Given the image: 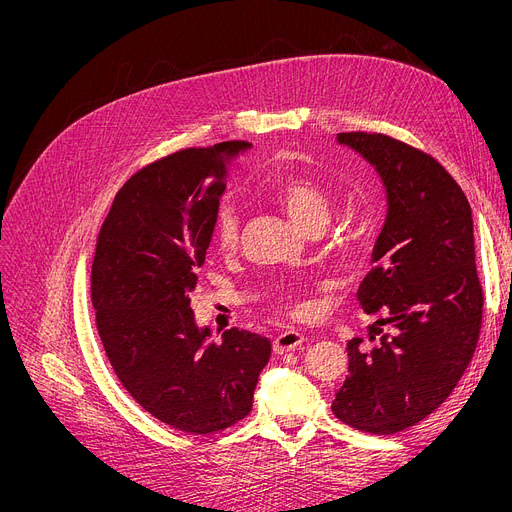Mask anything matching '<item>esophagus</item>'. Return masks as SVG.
I'll list each match as a JSON object with an SVG mask.
<instances>
[{"label":"esophagus","mask_w":512,"mask_h":512,"mask_svg":"<svg viewBox=\"0 0 512 512\" xmlns=\"http://www.w3.org/2000/svg\"><path fill=\"white\" fill-rule=\"evenodd\" d=\"M304 343V335L298 333V331H286L282 335H277L273 339V351L280 355V353H286V351H294L296 347H300Z\"/></svg>","instance_id":"obj_1"}]
</instances>
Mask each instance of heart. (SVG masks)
Instances as JSON below:
<instances>
[{
  "mask_svg": "<svg viewBox=\"0 0 512 512\" xmlns=\"http://www.w3.org/2000/svg\"><path fill=\"white\" fill-rule=\"evenodd\" d=\"M277 202L288 212V216L304 230L327 226L331 218V198L310 177L294 175L280 183L277 188ZM241 239V218L235 206L222 204L212 218V243L218 251L230 253L239 247ZM304 312V306H298Z\"/></svg>",
  "mask_w": 512,
  "mask_h": 512,
  "instance_id": "1",
  "label": "heart"
}]
</instances>
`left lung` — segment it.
<instances>
[{
    "mask_svg": "<svg viewBox=\"0 0 512 512\" xmlns=\"http://www.w3.org/2000/svg\"><path fill=\"white\" fill-rule=\"evenodd\" d=\"M337 141L374 165L388 214L357 300L378 320L369 341L347 345L349 376L333 400L345 425L394 435L437 410L468 369L484 294L472 208L431 155L386 134L341 132Z\"/></svg>",
    "mask_w": 512,
    "mask_h": 512,
    "instance_id": "obj_1",
    "label": "left lung"
}]
</instances>
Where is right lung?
<instances>
[{
	"label": "right lung",
	"instance_id": "obj_1",
	"mask_svg": "<svg viewBox=\"0 0 512 512\" xmlns=\"http://www.w3.org/2000/svg\"><path fill=\"white\" fill-rule=\"evenodd\" d=\"M251 143L183 149L134 173L116 194L91 265V304L128 394L161 423L208 435L251 412L271 343L249 331L206 341L190 294L212 241L230 159Z\"/></svg>",
	"mask_w": 512,
	"mask_h": 512
}]
</instances>
